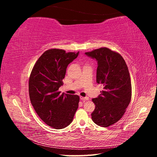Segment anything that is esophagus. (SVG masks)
<instances>
[{"instance_id": "1", "label": "esophagus", "mask_w": 157, "mask_h": 157, "mask_svg": "<svg viewBox=\"0 0 157 157\" xmlns=\"http://www.w3.org/2000/svg\"><path fill=\"white\" fill-rule=\"evenodd\" d=\"M80 99H81V100H82L83 101L89 100V98H88V97H82V96H80Z\"/></svg>"}]
</instances>
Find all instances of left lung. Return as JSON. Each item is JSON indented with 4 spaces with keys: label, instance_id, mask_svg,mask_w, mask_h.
Here are the masks:
<instances>
[{
    "label": "left lung",
    "instance_id": "1",
    "mask_svg": "<svg viewBox=\"0 0 157 157\" xmlns=\"http://www.w3.org/2000/svg\"><path fill=\"white\" fill-rule=\"evenodd\" d=\"M98 61L96 81L103 90L96 98L92 119L98 126L107 127L119 121L124 115L132 98L129 71L122 57L107 48L86 52Z\"/></svg>",
    "mask_w": 157,
    "mask_h": 157
}]
</instances>
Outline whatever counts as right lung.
I'll return each instance as SVG.
<instances>
[{
  "label": "right lung",
  "mask_w": 157,
  "mask_h": 157,
  "mask_svg": "<svg viewBox=\"0 0 157 157\" xmlns=\"http://www.w3.org/2000/svg\"><path fill=\"white\" fill-rule=\"evenodd\" d=\"M78 54L56 48L46 50L36 61L30 75L32 105L42 121L56 129L69 126L78 107V96L58 91L68 65Z\"/></svg>",
  "instance_id": "right-lung-1"
}]
</instances>
